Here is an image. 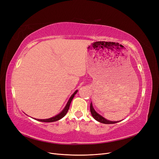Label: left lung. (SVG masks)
Segmentation results:
<instances>
[{
	"label": "left lung",
	"instance_id": "8db88e82",
	"mask_svg": "<svg viewBox=\"0 0 159 159\" xmlns=\"http://www.w3.org/2000/svg\"><path fill=\"white\" fill-rule=\"evenodd\" d=\"M90 111L91 115H92L93 117L96 120V121H98L100 123H104V124H114V123H116L119 121H109V120H107L105 118H104L103 117H102V115H99V113H98L97 112L95 111L93 107V105L92 103H91L90 104Z\"/></svg>",
	"mask_w": 159,
	"mask_h": 159
}]
</instances>
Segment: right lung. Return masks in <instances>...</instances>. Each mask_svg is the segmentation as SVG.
I'll use <instances>...</instances> for the list:
<instances>
[{
	"label": "right lung",
	"mask_w": 159,
	"mask_h": 159,
	"mask_svg": "<svg viewBox=\"0 0 159 159\" xmlns=\"http://www.w3.org/2000/svg\"><path fill=\"white\" fill-rule=\"evenodd\" d=\"M78 90H76V91H75V92L71 95V97L70 98L68 103H66L65 107L64 108V109L62 110L61 111L59 114H57V115H56V116L52 117L49 118V119H36L37 121H42V122H48H48H54V121H58V120L61 119V118H63V117L65 116V115H66V113H68V109H69V108H70V103H71V101H72V99H73V98H74L75 95L77 93V92H78Z\"/></svg>",
	"instance_id": "add662e5"
}]
</instances>
